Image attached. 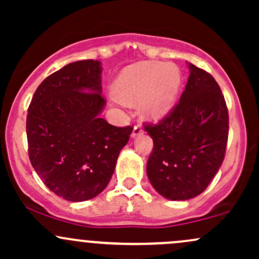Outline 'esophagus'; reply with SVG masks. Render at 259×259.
<instances>
[{"instance_id": "obj_1", "label": "esophagus", "mask_w": 259, "mask_h": 259, "mask_svg": "<svg viewBox=\"0 0 259 259\" xmlns=\"http://www.w3.org/2000/svg\"><path fill=\"white\" fill-rule=\"evenodd\" d=\"M142 134V127L140 124H136L135 126H134V130L132 133V138H138V136H140Z\"/></svg>"}]
</instances>
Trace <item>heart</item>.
Here are the masks:
<instances>
[{"label":"heart","instance_id":"1","mask_svg":"<svg viewBox=\"0 0 259 259\" xmlns=\"http://www.w3.org/2000/svg\"><path fill=\"white\" fill-rule=\"evenodd\" d=\"M181 72L174 64L142 62L130 65L113 84L115 97L125 103H138L140 112L151 121L168 115L177 102Z\"/></svg>","mask_w":259,"mask_h":259}]
</instances>
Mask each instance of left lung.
<instances>
[{"label": "left lung", "mask_w": 259, "mask_h": 259, "mask_svg": "<svg viewBox=\"0 0 259 259\" xmlns=\"http://www.w3.org/2000/svg\"><path fill=\"white\" fill-rule=\"evenodd\" d=\"M189 69L173 111L157 125H145L153 140L147 177L171 201L190 200L206 190L224 160L228 142V108L218 82L194 64Z\"/></svg>", "instance_id": "8db88e82"}]
</instances>
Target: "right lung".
Segmentation results:
<instances>
[{"instance_id":"right-lung-1","label":"right lung","mask_w":259,"mask_h":259,"mask_svg":"<svg viewBox=\"0 0 259 259\" xmlns=\"http://www.w3.org/2000/svg\"><path fill=\"white\" fill-rule=\"evenodd\" d=\"M101 62H73L47 76L26 117L29 158L44 184L64 200L82 202L108 185L132 126L101 118Z\"/></svg>"}]
</instances>
